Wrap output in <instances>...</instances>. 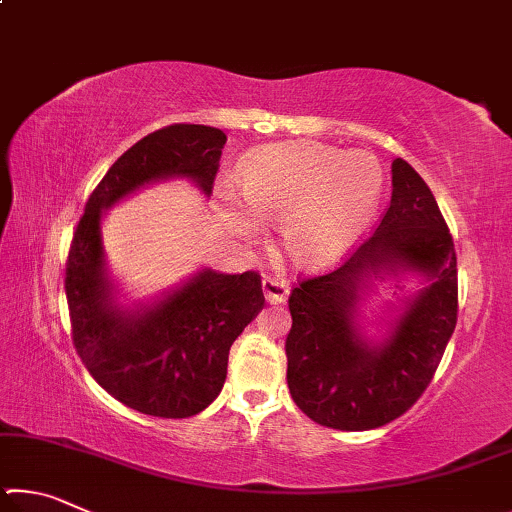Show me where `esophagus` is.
<instances>
[{
	"label": "esophagus",
	"instance_id": "esophagus-1",
	"mask_svg": "<svg viewBox=\"0 0 512 512\" xmlns=\"http://www.w3.org/2000/svg\"><path fill=\"white\" fill-rule=\"evenodd\" d=\"M262 291H264V298L271 302V305H280V302H284L289 296V284L284 280H273V277H264Z\"/></svg>",
	"mask_w": 512,
	"mask_h": 512
}]
</instances>
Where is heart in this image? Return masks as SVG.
Listing matches in <instances>:
<instances>
[{
    "label": "heart",
    "instance_id": "b5f03b06",
    "mask_svg": "<svg viewBox=\"0 0 512 512\" xmlns=\"http://www.w3.org/2000/svg\"><path fill=\"white\" fill-rule=\"evenodd\" d=\"M384 173L368 153L316 142H284L250 153L239 167V195L221 187L225 230L255 239L259 221L277 223L282 248L302 268H323L357 244L377 210Z\"/></svg>",
    "mask_w": 512,
    "mask_h": 512
}]
</instances>
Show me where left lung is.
Here are the masks:
<instances>
[{"mask_svg":"<svg viewBox=\"0 0 512 512\" xmlns=\"http://www.w3.org/2000/svg\"><path fill=\"white\" fill-rule=\"evenodd\" d=\"M391 171V205L372 237L336 271L302 280L289 296V391L302 413L329 429H377L409 411L456 327L454 239L420 173L402 158ZM384 270L418 274L419 289L375 344L360 334L356 307Z\"/></svg>","mask_w":512,"mask_h":512,"instance_id":"left-lung-1","label":"left lung"}]
</instances>
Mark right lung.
Instances as JSON below:
<instances>
[{
  "label": "right lung",
  "mask_w": 512,
  "mask_h": 512,
  "mask_svg": "<svg viewBox=\"0 0 512 512\" xmlns=\"http://www.w3.org/2000/svg\"><path fill=\"white\" fill-rule=\"evenodd\" d=\"M228 137L173 124L142 137L112 164L85 203L65 268L72 341L97 384L155 418H189L219 397L230 345L264 307L262 277L203 268L153 305H119L101 241L103 212L137 189L187 178L212 194Z\"/></svg>",
  "instance_id": "right-lung-1"
}]
</instances>
